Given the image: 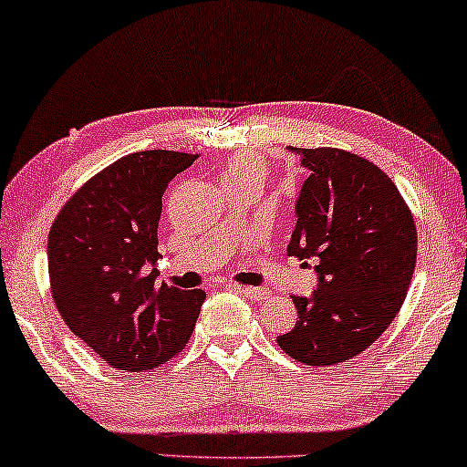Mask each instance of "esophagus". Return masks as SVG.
<instances>
[{
	"label": "esophagus",
	"instance_id": "34e87169",
	"mask_svg": "<svg viewBox=\"0 0 467 467\" xmlns=\"http://www.w3.org/2000/svg\"><path fill=\"white\" fill-rule=\"evenodd\" d=\"M234 291H239L241 295H245V297L254 299V302H263V299L269 297L267 288H261V286H234Z\"/></svg>",
	"mask_w": 467,
	"mask_h": 467
}]
</instances>
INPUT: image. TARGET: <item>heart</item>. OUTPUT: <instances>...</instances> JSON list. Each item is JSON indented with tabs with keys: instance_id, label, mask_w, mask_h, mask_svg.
<instances>
[{
	"instance_id": "heart-1",
	"label": "heart",
	"mask_w": 467,
	"mask_h": 467,
	"mask_svg": "<svg viewBox=\"0 0 467 467\" xmlns=\"http://www.w3.org/2000/svg\"><path fill=\"white\" fill-rule=\"evenodd\" d=\"M269 176L271 165L267 163V159L256 155V152H234L233 157L226 159L220 172L222 185L230 193L241 190L261 192L267 185Z\"/></svg>"
}]
</instances>
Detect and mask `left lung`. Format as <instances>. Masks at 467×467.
Wrapping results in <instances>:
<instances>
[{
	"label": "left lung",
	"instance_id": "obj_1",
	"mask_svg": "<svg viewBox=\"0 0 467 467\" xmlns=\"http://www.w3.org/2000/svg\"><path fill=\"white\" fill-rule=\"evenodd\" d=\"M302 152L304 181L288 254L315 258L318 286L293 297L297 323L280 349L308 366H332L368 349L394 321L414 275V213L390 176L349 150Z\"/></svg>",
	"mask_w": 467,
	"mask_h": 467
}]
</instances>
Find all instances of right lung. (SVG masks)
<instances>
[{
    "mask_svg": "<svg viewBox=\"0 0 467 467\" xmlns=\"http://www.w3.org/2000/svg\"><path fill=\"white\" fill-rule=\"evenodd\" d=\"M198 155L141 150L77 190L47 244L51 297L70 332L111 368L144 373L185 349L202 288L157 286V226L170 181Z\"/></svg>",
    "mask_w": 467,
    "mask_h": 467,
    "instance_id": "right-lung-1",
    "label": "right lung"
}]
</instances>
